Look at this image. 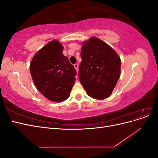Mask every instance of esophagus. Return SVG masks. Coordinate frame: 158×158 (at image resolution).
<instances>
[{
    "label": "esophagus",
    "mask_w": 158,
    "mask_h": 158,
    "mask_svg": "<svg viewBox=\"0 0 158 158\" xmlns=\"http://www.w3.org/2000/svg\"><path fill=\"white\" fill-rule=\"evenodd\" d=\"M74 66L75 69L76 70V71H77V73H78V64H74Z\"/></svg>",
    "instance_id": "obj_1"
}]
</instances>
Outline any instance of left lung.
<instances>
[{
    "mask_svg": "<svg viewBox=\"0 0 158 158\" xmlns=\"http://www.w3.org/2000/svg\"><path fill=\"white\" fill-rule=\"evenodd\" d=\"M79 80L87 94L103 99L111 94L121 74V59L111 47L97 37L83 43Z\"/></svg>",
    "mask_w": 158,
    "mask_h": 158,
    "instance_id": "left-lung-1",
    "label": "left lung"
}]
</instances>
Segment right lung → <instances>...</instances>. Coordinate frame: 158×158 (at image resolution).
I'll use <instances>...</instances> for the list:
<instances>
[{
	"mask_svg": "<svg viewBox=\"0 0 158 158\" xmlns=\"http://www.w3.org/2000/svg\"><path fill=\"white\" fill-rule=\"evenodd\" d=\"M58 41L48 43L33 56L30 73L41 94L50 101L60 102L69 96L75 82L76 70L63 54Z\"/></svg>",
	"mask_w": 158,
	"mask_h": 158,
	"instance_id": "obj_1",
	"label": "right lung"
}]
</instances>
